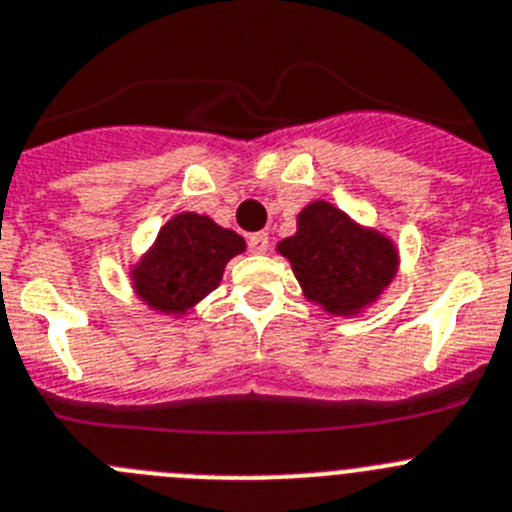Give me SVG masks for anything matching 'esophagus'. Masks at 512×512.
I'll list each match as a JSON object with an SVG mask.
<instances>
[{"instance_id": "obj_1", "label": "esophagus", "mask_w": 512, "mask_h": 512, "mask_svg": "<svg viewBox=\"0 0 512 512\" xmlns=\"http://www.w3.org/2000/svg\"><path fill=\"white\" fill-rule=\"evenodd\" d=\"M247 247H250V252H255V255H265L267 247H270V237H267L265 232L250 234V240H247Z\"/></svg>"}]
</instances>
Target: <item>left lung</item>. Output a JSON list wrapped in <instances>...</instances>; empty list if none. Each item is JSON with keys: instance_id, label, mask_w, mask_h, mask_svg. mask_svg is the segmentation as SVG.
Returning <instances> with one entry per match:
<instances>
[{"instance_id": "8db88e82", "label": "left lung", "mask_w": 512, "mask_h": 512, "mask_svg": "<svg viewBox=\"0 0 512 512\" xmlns=\"http://www.w3.org/2000/svg\"><path fill=\"white\" fill-rule=\"evenodd\" d=\"M288 257L305 298L333 315H356L394 280L399 255L389 237L358 227L328 202L298 214V232L278 245Z\"/></svg>"}]
</instances>
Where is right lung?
<instances>
[{
	"instance_id": "1",
	"label": "right lung",
	"mask_w": 512,
	"mask_h": 512,
	"mask_svg": "<svg viewBox=\"0 0 512 512\" xmlns=\"http://www.w3.org/2000/svg\"><path fill=\"white\" fill-rule=\"evenodd\" d=\"M240 252V234L204 214L181 212L161 227L154 247L133 267V288L148 308L184 315L217 288L224 265Z\"/></svg>"
}]
</instances>
